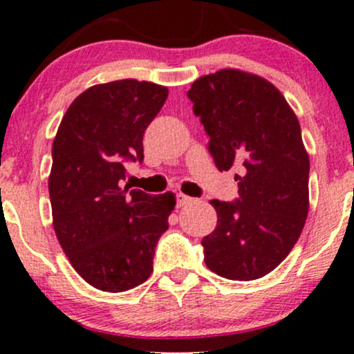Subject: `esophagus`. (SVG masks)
Returning <instances> with one entry per match:
<instances>
[{
  "instance_id": "obj_1",
  "label": "esophagus",
  "mask_w": 354,
  "mask_h": 354,
  "mask_svg": "<svg viewBox=\"0 0 354 354\" xmlns=\"http://www.w3.org/2000/svg\"><path fill=\"white\" fill-rule=\"evenodd\" d=\"M189 200H191V198L186 196V194L176 193V206H185Z\"/></svg>"
}]
</instances>
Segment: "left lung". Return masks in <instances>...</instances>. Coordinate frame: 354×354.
<instances>
[{
    "instance_id": "8db88e82",
    "label": "left lung",
    "mask_w": 354,
    "mask_h": 354,
    "mask_svg": "<svg viewBox=\"0 0 354 354\" xmlns=\"http://www.w3.org/2000/svg\"><path fill=\"white\" fill-rule=\"evenodd\" d=\"M186 95L216 168L241 171L236 200L209 201L218 225L201 241L206 266L234 281L263 278L290 254L308 216L310 158L298 118L270 81L245 71L201 76Z\"/></svg>"
}]
</instances>
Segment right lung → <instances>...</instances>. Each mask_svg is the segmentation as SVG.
<instances>
[{
    "label": "right lung",
    "instance_id": "obj_1",
    "mask_svg": "<svg viewBox=\"0 0 354 354\" xmlns=\"http://www.w3.org/2000/svg\"><path fill=\"white\" fill-rule=\"evenodd\" d=\"M166 98L168 88L148 81L96 84L73 101L53 141V226L76 273L96 290L121 293L153 273L176 200L121 183L126 163L143 161V135Z\"/></svg>",
    "mask_w": 354,
    "mask_h": 354
}]
</instances>
